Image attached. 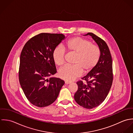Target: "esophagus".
<instances>
[{"instance_id": "obj_1", "label": "esophagus", "mask_w": 133, "mask_h": 133, "mask_svg": "<svg viewBox=\"0 0 133 133\" xmlns=\"http://www.w3.org/2000/svg\"><path fill=\"white\" fill-rule=\"evenodd\" d=\"M65 83L66 84H70L71 83L70 82H67V81H65Z\"/></svg>"}]
</instances>
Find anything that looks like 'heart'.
I'll use <instances>...</instances> for the list:
<instances>
[{"instance_id":"b5f03b06","label":"heart","mask_w":133,"mask_h":133,"mask_svg":"<svg viewBox=\"0 0 133 133\" xmlns=\"http://www.w3.org/2000/svg\"><path fill=\"white\" fill-rule=\"evenodd\" d=\"M65 49L70 53H75L74 66L66 65L58 71L59 77L67 82H71L79 77L82 71L90 72L98 64L100 50L99 47L88 40L80 37H75L66 44ZM53 58L55 64L61 66L65 63V50L61 46L56 47L53 51Z\"/></svg>"}]
</instances>
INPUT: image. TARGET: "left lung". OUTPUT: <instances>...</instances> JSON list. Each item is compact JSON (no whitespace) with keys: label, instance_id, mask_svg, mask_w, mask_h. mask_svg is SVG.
Listing matches in <instances>:
<instances>
[{"label":"left lung","instance_id":"left-lung-1","mask_svg":"<svg viewBox=\"0 0 133 133\" xmlns=\"http://www.w3.org/2000/svg\"><path fill=\"white\" fill-rule=\"evenodd\" d=\"M90 35L96 42L100 50V56L96 67L82 79L77 82L78 89L74 98L76 102L87 109L100 105L105 99L111 88L112 80V61L109 49L105 42L92 33Z\"/></svg>","mask_w":133,"mask_h":133}]
</instances>
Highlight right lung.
<instances>
[{
	"mask_svg": "<svg viewBox=\"0 0 133 133\" xmlns=\"http://www.w3.org/2000/svg\"><path fill=\"white\" fill-rule=\"evenodd\" d=\"M65 38L63 34L42 33L30 39L23 47L19 81L27 99L35 106L44 107L53 103L65 83L51 77L56 72L53 50Z\"/></svg>",
	"mask_w": 133,
	"mask_h": 133,
	"instance_id": "obj_1",
	"label": "right lung"
}]
</instances>
